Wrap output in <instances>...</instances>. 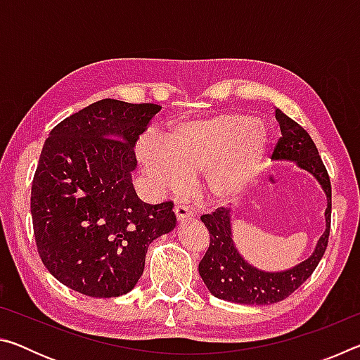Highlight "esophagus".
Masks as SVG:
<instances>
[{
  "label": "esophagus",
  "mask_w": 360,
  "mask_h": 360,
  "mask_svg": "<svg viewBox=\"0 0 360 360\" xmlns=\"http://www.w3.org/2000/svg\"><path fill=\"white\" fill-rule=\"evenodd\" d=\"M174 214H176V219H178L179 222H184V221H187V219H192V216H193L192 211L184 205H176L174 206Z\"/></svg>",
  "instance_id": "1"
}]
</instances>
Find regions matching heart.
<instances>
[{"instance_id":"1","label":"heart","mask_w":360,"mask_h":360,"mask_svg":"<svg viewBox=\"0 0 360 360\" xmlns=\"http://www.w3.org/2000/svg\"><path fill=\"white\" fill-rule=\"evenodd\" d=\"M266 130L248 114L225 112L174 124L163 141L146 138L138 158L158 191L179 192L200 174V192L211 203L235 198L265 162Z\"/></svg>"}]
</instances>
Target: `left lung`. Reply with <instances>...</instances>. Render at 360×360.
<instances>
[{"mask_svg":"<svg viewBox=\"0 0 360 360\" xmlns=\"http://www.w3.org/2000/svg\"><path fill=\"white\" fill-rule=\"evenodd\" d=\"M275 114L281 138L271 158L278 162H295L298 168L313 174L319 182L327 197L326 230L307 260L289 270L265 271L246 262L236 249L231 233L230 210L217 208L212 214L202 216V222L210 231V248L198 264V273L211 294L225 302L271 304L284 300L311 276L327 249L332 212V187L327 169L307 130L288 117L281 109H276Z\"/></svg>","mask_w":360,"mask_h":360,"instance_id":"obj_1","label":"left lung"}]
</instances>
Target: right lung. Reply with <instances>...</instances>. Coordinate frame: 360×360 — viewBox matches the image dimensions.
Returning <instances> with one entry per match:
<instances>
[{"label": "right lung", "mask_w": 360, "mask_h": 360, "mask_svg": "<svg viewBox=\"0 0 360 360\" xmlns=\"http://www.w3.org/2000/svg\"><path fill=\"white\" fill-rule=\"evenodd\" d=\"M160 109L106 98L49 133L32 186L33 230L42 264L66 288L127 294L150 243L176 227L173 203L141 202L131 182L136 141Z\"/></svg>", "instance_id": "right-lung-1"}]
</instances>
